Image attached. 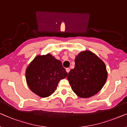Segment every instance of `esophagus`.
<instances>
[{"label":"esophagus","mask_w":127,"mask_h":127,"mask_svg":"<svg viewBox=\"0 0 127 127\" xmlns=\"http://www.w3.org/2000/svg\"><path fill=\"white\" fill-rule=\"evenodd\" d=\"M65 70H66V71H67V73H68V72H70V69L69 68H67L66 69H65Z\"/></svg>","instance_id":"1"}]
</instances>
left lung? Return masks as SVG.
Segmentation results:
<instances>
[{
    "mask_svg": "<svg viewBox=\"0 0 127 127\" xmlns=\"http://www.w3.org/2000/svg\"><path fill=\"white\" fill-rule=\"evenodd\" d=\"M107 78L105 64L91 51L81 52L75 59V67L67 79L79 97H90L101 90Z\"/></svg>",
    "mask_w": 127,
    "mask_h": 127,
    "instance_id": "left-lung-1",
    "label": "left lung"
}]
</instances>
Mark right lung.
<instances>
[{"label":"right lung","instance_id":"add662e5","mask_svg":"<svg viewBox=\"0 0 127 127\" xmlns=\"http://www.w3.org/2000/svg\"><path fill=\"white\" fill-rule=\"evenodd\" d=\"M67 76V72L62 62L50 54L36 56L25 72L30 89L42 97L53 94L59 81Z\"/></svg>","mask_w":127,"mask_h":127}]
</instances>
